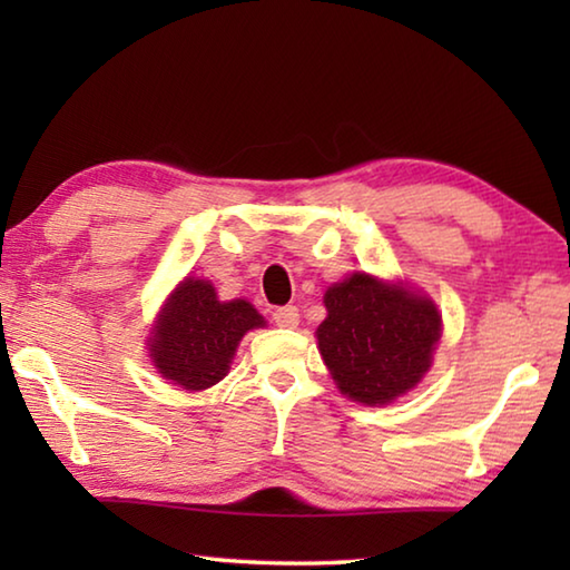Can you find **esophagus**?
Returning a JSON list of instances; mask_svg holds the SVG:
<instances>
[{"instance_id": "obj_1", "label": "esophagus", "mask_w": 570, "mask_h": 570, "mask_svg": "<svg viewBox=\"0 0 570 570\" xmlns=\"http://www.w3.org/2000/svg\"><path fill=\"white\" fill-rule=\"evenodd\" d=\"M276 326H284V330H294L298 324V308L296 306H278L274 312Z\"/></svg>"}]
</instances>
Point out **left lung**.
Instances as JSON below:
<instances>
[{
  "instance_id": "8db88e82",
  "label": "left lung",
  "mask_w": 570,
  "mask_h": 570,
  "mask_svg": "<svg viewBox=\"0 0 570 570\" xmlns=\"http://www.w3.org/2000/svg\"><path fill=\"white\" fill-rule=\"evenodd\" d=\"M316 330L326 370L342 394L380 407L407 394L430 370L442 334L432 298L364 272L324 294Z\"/></svg>"
}]
</instances>
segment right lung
Instances as JSON below:
<instances>
[{
    "label": "right lung",
    "instance_id": "add662e5",
    "mask_svg": "<svg viewBox=\"0 0 570 570\" xmlns=\"http://www.w3.org/2000/svg\"><path fill=\"white\" fill-rule=\"evenodd\" d=\"M258 326H266L264 316L246 298L220 302L214 284L188 276L173 288L153 324V366L180 390H208L228 374L244 334Z\"/></svg>",
    "mask_w": 570,
    "mask_h": 570
}]
</instances>
